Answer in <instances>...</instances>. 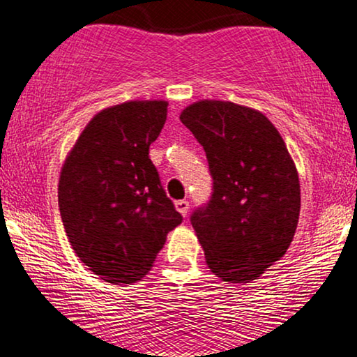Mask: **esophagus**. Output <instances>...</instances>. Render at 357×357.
<instances>
[{
	"instance_id": "obj_1",
	"label": "esophagus",
	"mask_w": 357,
	"mask_h": 357,
	"mask_svg": "<svg viewBox=\"0 0 357 357\" xmlns=\"http://www.w3.org/2000/svg\"><path fill=\"white\" fill-rule=\"evenodd\" d=\"M174 206H176V211L181 213L183 217L188 215V212H189V202L186 201V199H183V201H178V202L174 204Z\"/></svg>"
}]
</instances>
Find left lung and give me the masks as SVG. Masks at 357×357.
I'll list each match as a JSON object with an SVG mask.
<instances>
[{"mask_svg": "<svg viewBox=\"0 0 357 357\" xmlns=\"http://www.w3.org/2000/svg\"><path fill=\"white\" fill-rule=\"evenodd\" d=\"M202 145L212 196L191 215L206 263L222 281L258 279L286 255L301 212V184L281 134L264 114L204 99L181 112Z\"/></svg>", "mask_w": 357, "mask_h": 357, "instance_id": "obj_1", "label": "left lung"}]
</instances>
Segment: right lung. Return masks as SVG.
Instances as JSON below:
<instances>
[{
	"label": "right lung",
	"mask_w": 357,
	"mask_h": 357,
	"mask_svg": "<svg viewBox=\"0 0 357 357\" xmlns=\"http://www.w3.org/2000/svg\"><path fill=\"white\" fill-rule=\"evenodd\" d=\"M166 112V101L102 109L61 168L59 207L71 248L111 284L140 281L183 222L149 156Z\"/></svg>",
	"instance_id": "obj_1"
}]
</instances>
